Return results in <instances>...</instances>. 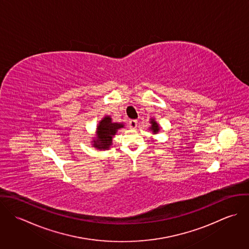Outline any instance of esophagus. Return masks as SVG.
Segmentation results:
<instances>
[{"instance_id":"34e87169","label":"esophagus","mask_w":249,"mask_h":249,"mask_svg":"<svg viewBox=\"0 0 249 249\" xmlns=\"http://www.w3.org/2000/svg\"><path fill=\"white\" fill-rule=\"evenodd\" d=\"M128 125L131 129H135L137 127V120H130L128 123Z\"/></svg>"}]
</instances>
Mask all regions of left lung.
Here are the masks:
<instances>
[{"label":"left lung","mask_w":249,"mask_h":249,"mask_svg":"<svg viewBox=\"0 0 249 249\" xmlns=\"http://www.w3.org/2000/svg\"><path fill=\"white\" fill-rule=\"evenodd\" d=\"M150 124H151V126L149 127V129L152 131V133H153V134L158 133L160 128H159L158 124L155 122V120H154V119H150Z\"/></svg>","instance_id":"1"}]
</instances>
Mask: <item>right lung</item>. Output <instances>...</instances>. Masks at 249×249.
Segmentation results:
<instances>
[{"label":"right lung","mask_w":249,"mask_h":249,"mask_svg":"<svg viewBox=\"0 0 249 249\" xmlns=\"http://www.w3.org/2000/svg\"><path fill=\"white\" fill-rule=\"evenodd\" d=\"M122 127H124L123 124L113 123L111 117L106 116L98 124L97 137L93 140V146L101 150L108 149L114 135Z\"/></svg>","instance_id":"obj_1"}]
</instances>
